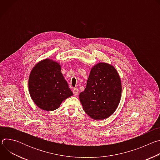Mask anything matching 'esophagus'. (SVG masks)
<instances>
[{
	"instance_id": "1",
	"label": "esophagus",
	"mask_w": 160,
	"mask_h": 160,
	"mask_svg": "<svg viewBox=\"0 0 160 160\" xmlns=\"http://www.w3.org/2000/svg\"><path fill=\"white\" fill-rule=\"evenodd\" d=\"M73 92L75 96H77L79 93V90L78 88H73Z\"/></svg>"
}]
</instances>
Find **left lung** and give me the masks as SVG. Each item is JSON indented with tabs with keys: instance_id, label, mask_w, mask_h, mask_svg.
<instances>
[{
	"instance_id": "obj_1",
	"label": "left lung",
	"mask_w": 160,
	"mask_h": 160,
	"mask_svg": "<svg viewBox=\"0 0 160 160\" xmlns=\"http://www.w3.org/2000/svg\"><path fill=\"white\" fill-rule=\"evenodd\" d=\"M122 83L115 68L106 62L94 65L79 99L84 111L94 120H102L117 109L121 99Z\"/></svg>"
}]
</instances>
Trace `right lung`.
Wrapping results in <instances>:
<instances>
[{"instance_id": "1", "label": "right lung", "mask_w": 160, "mask_h": 160, "mask_svg": "<svg viewBox=\"0 0 160 160\" xmlns=\"http://www.w3.org/2000/svg\"><path fill=\"white\" fill-rule=\"evenodd\" d=\"M61 70V65L50 59L40 61L32 70L29 92L34 103L42 110L54 111L64 99L73 96Z\"/></svg>"}]
</instances>
